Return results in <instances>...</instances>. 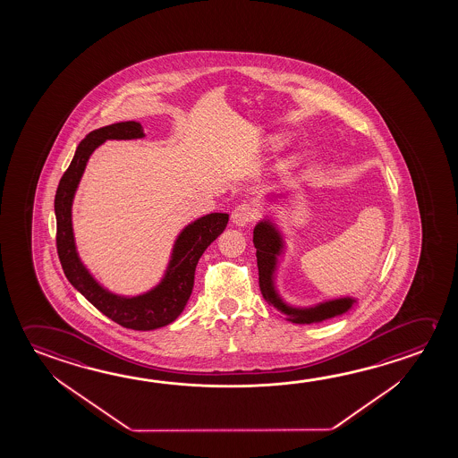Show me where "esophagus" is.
Masks as SVG:
<instances>
[{
    "instance_id": "34e87169",
    "label": "esophagus",
    "mask_w": 458,
    "mask_h": 458,
    "mask_svg": "<svg viewBox=\"0 0 458 458\" xmlns=\"http://www.w3.org/2000/svg\"><path fill=\"white\" fill-rule=\"evenodd\" d=\"M255 216H257V209L254 204L242 203L233 210L232 222L238 226L248 225L249 222L254 220Z\"/></svg>"
}]
</instances>
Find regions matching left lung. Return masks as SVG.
I'll list each match as a JSON object with an SVG mask.
<instances>
[{"label":"left lung","mask_w":458,"mask_h":458,"mask_svg":"<svg viewBox=\"0 0 458 458\" xmlns=\"http://www.w3.org/2000/svg\"><path fill=\"white\" fill-rule=\"evenodd\" d=\"M254 246L257 249L259 284L263 299L276 308L287 321L295 324L323 323L335 316L344 315L356 303L352 297H338L332 301H319L313 307H293L285 303L277 293L276 279L279 257L284 254L285 242L276 224L270 217L260 220L254 228Z\"/></svg>","instance_id":"1"}]
</instances>
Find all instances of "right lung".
Wrapping results in <instances>:
<instances>
[{
    "instance_id": "add662e5",
    "label": "right lung",
    "mask_w": 458,
    "mask_h": 458,
    "mask_svg": "<svg viewBox=\"0 0 458 458\" xmlns=\"http://www.w3.org/2000/svg\"><path fill=\"white\" fill-rule=\"evenodd\" d=\"M140 123L124 121L106 128L96 129L84 137L78 145L75 157L62 175L54 210L57 220V254L68 281L78 293L98 308L100 313L126 329L153 330L174 323L181 316L195 284L198 260L212 241L225 230L228 214L212 212L195 222L188 224L174 242L171 260L167 263L165 276L148 293L124 297L113 293L98 284L96 277L81 262L76 250L75 234L72 225V204L76 188L83 177L84 169L92 151L106 140H131L142 139Z\"/></svg>"
}]
</instances>
